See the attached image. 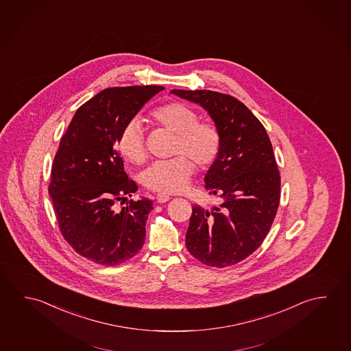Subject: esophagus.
<instances>
[{"label":"esophagus","instance_id":"esophagus-1","mask_svg":"<svg viewBox=\"0 0 351 351\" xmlns=\"http://www.w3.org/2000/svg\"><path fill=\"white\" fill-rule=\"evenodd\" d=\"M156 199H157V202H160V204H163V202H169L171 196L163 194V193H160V194H157Z\"/></svg>","mask_w":351,"mask_h":351}]
</instances>
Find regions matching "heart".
Here are the masks:
<instances>
[{
    "label": "heart",
    "instance_id": "1",
    "mask_svg": "<svg viewBox=\"0 0 351 351\" xmlns=\"http://www.w3.org/2000/svg\"><path fill=\"white\" fill-rule=\"evenodd\" d=\"M194 108L172 101L156 108L149 113L155 126L171 131L174 135L171 160H157L141 174L143 184L149 191L173 194L183 191L193 173L194 163L202 171L214 165L220 155L222 135L213 120H199ZM120 155L131 163L141 165L146 160L143 128L137 120H131L118 137Z\"/></svg>",
    "mask_w": 351,
    "mask_h": 351
}]
</instances>
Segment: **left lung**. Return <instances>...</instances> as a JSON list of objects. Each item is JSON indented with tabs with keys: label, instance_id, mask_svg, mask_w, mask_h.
Masks as SVG:
<instances>
[{
	"label": "left lung",
	"instance_id": "obj_1",
	"mask_svg": "<svg viewBox=\"0 0 351 351\" xmlns=\"http://www.w3.org/2000/svg\"><path fill=\"white\" fill-rule=\"evenodd\" d=\"M200 104L220 128L222 147L205 176L213 208L193 206L185 245L208 267L242 262L267 237L279 208L280 173L267 130L242 101L208 89H172Z\"/></svg>",
	"mask_w": 351,
	"mask_h": 351
}]
</instances>
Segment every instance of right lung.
I'll list each match as a JSON object with an SVG mask.
<instances>
[{
	"mask_svg": "<svg viewBox=\"0 0 351 351\" xmlns=\"http://www.w3.org/2000/svg\"><path fill=\"white\" fill-rule=\"evenodd\" d=\"M162 89H103L78 108L53 157L49 194L60 232L76 253L97 264L118 265L143 248L154 206L143 197L115 208L137 191L117 143L125 125Z\"/></svg>",
	"mask_w": 351,
	"mask_h": 351,
	"instance_id": "1",
	"label": "right lung"
}]
</instances>
